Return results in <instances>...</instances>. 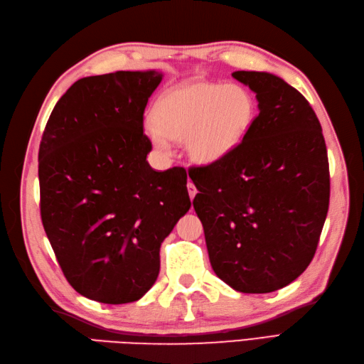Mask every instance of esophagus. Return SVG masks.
Segmentation results:
<instances>
[{
    "label": "esophagus",
    "instance_id": "1",
    "mask_svg": "<svg viewBox=\"0 0 364 364\" xmlns=\"http://www.w3.org/2000/svg\"><path fill=\"white\" fill-rule=\"evenodd\" d=\"M186 188H188V194H190V199L193 200L194 199V196L197 194V188H196V185L191 182V181H188V183H186Z\"/></svg>",
    "mask_w": 364,
    "mask_h": 364
}]
</instances>
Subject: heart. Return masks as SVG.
<instances>
[{
    "label": "heart",
    "mask_w": 364,
    "mask_h": 364,
    "mask_svg": "<svg viewBox=\"0 0 364 364\" xmlns=\"http://www.w3.org/2000/svg\"><path fill=\"white\" fill-rule=\"evenodd\" d=\"M257 106L246 87L235 83L193 82L167 91L155 106V121L144 134L158 151L171 139H185L188 156L211 164L232 151L249 132Z\"/></svg>",
    "instance_id": "heart-1"
}]
</instances>
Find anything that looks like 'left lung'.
I'll use <instances>...</instances> for the list:
<instances>
[{"instance_id":"1","label":"left lung","mask_w":364,"mask_h":364,"mask_svg":"<svg viewBox=\"0 0 364 364\" xmlns=\"http://www.w3.org/2000/svg\"><path fill=\"white\" fill-rule=\"evenodd\" d=\"M257 94L259 114L240 144L188 174L193 205L217 277L241 293H270L310 266L329 206L321 123L281 77L235 71Z\"/></svg>"}]
</instances>
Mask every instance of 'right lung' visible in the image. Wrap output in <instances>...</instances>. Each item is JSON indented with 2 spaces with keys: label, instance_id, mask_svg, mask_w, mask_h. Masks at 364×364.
Listing matches in <instances>:
<instances>
[{
  "label": "right lung",
  "instance_id": "right-lung-1",
  "mask_svg": "<svg viewBox=\"0 0 364 364\" xmlns=\"http://www.w3.org/2000/svg\"><path fill=\"white\" fill-rule=\"evenodd\" d=\"M162 73L83 77L54 106L39 146L41 218L71 287L103 304L141 299L159 249L188 213L186 171L153 170L144 111Z\"/></svg>",
  "mask_w": 364,
  "mask_h": 364
}]
</instances>
